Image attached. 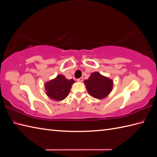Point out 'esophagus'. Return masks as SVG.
<instances>
[{
	"label": "esophagus",
	"mask_w": 157,
	"mask_h": 157,
	"mask_svg": "<svg viewBox=\"0 0 157 157\" xmlns=\"http://www.w3.org/2000/svg\"><path fill=\"white\" fill-rule=\"evenodd\" d=\"M83 78H78V79H77V82H83Z\"/></svg>",
	"instance_id": "esophagus-1"
}]
</instances>
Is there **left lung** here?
Returning a JSON list of instances; mask_svg holds the SVG:
<instances>
[{"label":"left lung","instance_id":"1","mask_svg":"<svg viewBox=\"0 0 157 157\" xmlns=\"http://www.w3.org/2000/svg\"><path fill=\"white\" fill-rule=\"evenodd\" d=\"M84 83L88 94L96 99H104L112 92L113 80L100 74L99 72H94L90 78L86 79Z\"/></svg>","mask_w":157,"mask_h":157}]
</instances>
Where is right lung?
Segmentation results:
<instances>
[{
    "mask_svg": "<svg viewBox=\"0 0 157 157\" xmlns=\"http://www.w3.org/2000/svg\"><path fill=\"white\" fill-rule=\"evenodd\" d=\"M74 82L73 79H67L63 75H57L56 78L45 83L47 96L56 101L63 100L68 96Z\"/></svg>",
    "mask_w": 157,
    "mask_h": 157,
    "instance_id": "right-lung-1",
    "label": "right lung"
}]
</instances>
